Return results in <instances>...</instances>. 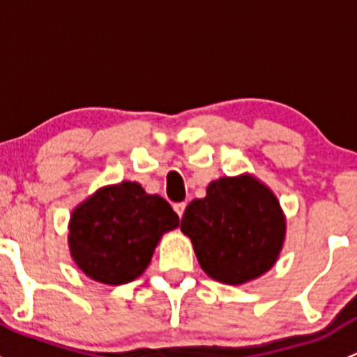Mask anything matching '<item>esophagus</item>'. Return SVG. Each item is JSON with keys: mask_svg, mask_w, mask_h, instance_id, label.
Wrapping results in <instances>:
<instances>
[{"mask_svg": "<svg viewBox=\"0 0 357 357\" xmlns=\"http://www.w3.org/2000/svg\"><path fill=\"white\" fill-rule=\"evenodd\" d=\"M185 208H186L185 202H178V204H174V211L179 218H183V214H185Z\"/></svg>", "mask_w": 357, "mask_h": 357, "instance_id": "1", "label": "esophagus"}]
</instances>
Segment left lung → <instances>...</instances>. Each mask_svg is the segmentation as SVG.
<instances>
[{
	"label": "left lung",
	"instance_id": "1",
	"mask_svg": "<svg viewBox=\"0 0 357 357\" xmlns=\"http://www.w3.org/2000/svg\"><path fill=\"white\" fill-rule=\"evenodd\" d=\"M181 231L215 282L242 285L273 268L287 222L275 193L250 174L219 178L204 199L190 202Z\"/></svg>",
	"mask_w": 357,
	"mask_h": 357
}]
</instances>
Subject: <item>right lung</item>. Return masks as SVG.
Returning <instances> with one entry per match:
<instances>
[{"label": "right lung", "mask_w": 357, "mask_h": 357, "mask_svg": "<svg viewBox=\"0 0 357 357\" xmlns=\"http://www.w3.org/2000/svg\"><path fill=\"white\" fill-rule=\"evenodd\" d=\"M178 225L167 200L149 195L139 183L122 181L103 186L74 208L68 248L86 276L124 285L145 271L158 240Z\"/></svg>", "instance_id": "1"}]
</instances>
